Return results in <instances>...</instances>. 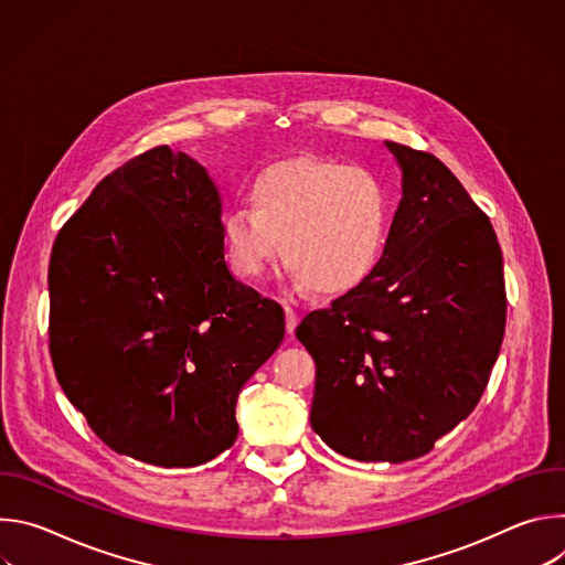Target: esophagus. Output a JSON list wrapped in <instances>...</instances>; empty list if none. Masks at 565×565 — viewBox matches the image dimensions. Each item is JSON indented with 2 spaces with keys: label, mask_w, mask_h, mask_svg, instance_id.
Returning a JSON list of instances; mask_svg holds the SVG:
<instances>
[{
  "label": "esophagus",
  "mask_w": 565,
  "mask_h": 565,
  "mask_svg": "<svg viewBox=\"0 0 565 565\" xmlns=\"http://www.w3.org/2000/svg\"><path fill=\"white\" fill-rule=\"evenodd\" d=\"M297 321H299L297 310H292L290 306H286V331H288V335H292V333H295V329H297Z\"/></svg>",
  "instance_id": "obj_1"
}]
</instances>
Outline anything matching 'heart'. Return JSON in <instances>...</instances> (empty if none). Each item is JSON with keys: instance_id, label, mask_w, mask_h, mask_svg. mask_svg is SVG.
I'll return each instance as SVG.
<instances>
[{"instance_id": "heart-1", "label": "heart", "mask_w": 565, "mask_h": 565, "mask_svg": "<svg viewBox=\"0 0 565 565\" xmlns=\"http://www.w3.org/2000/svg\"><path fill=\"white\" fill-rule=\"evenodd\" d=\"M388 214L386 188L371 170L299 156L255 177L250 205L225 212L223 241L238 277H259L279 253L297 281L340 295L373 273Z\"/></svg>"}]
</instances>
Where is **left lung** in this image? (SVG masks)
<instances>
[{"label":"left lung","mask_w":565,"mask_h":565,"mask_svg":"<svg viewBox=\"0 0 565 565\" xmlns=\"http://www.w3.org/2000/svg\"><path fill=\"white\" fill-rule=\"evenodd\" d=\"M386 147L402 199L384 253L295 331L317 366L310 427L364 462L420 458L476 409L508 312L490 216L434 153Z\"/></svg>","instance_id":"left-lung-1"}]
</instances>
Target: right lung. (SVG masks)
<instances>
[{
	"mask_svg": "<svg viewBox=\"0 0 565 565\" xmlns=\"http://www.w3.org/2000/svg\"><path fill=\"white\" fill-rule=\"evenodd\" d=\"M60 386L116 454L194 467L230 449L236 397L284 340V308L232 277L221 196L153 147L62 225L49 262Z\"/></svg>",
	"mask_w": 565,
	"mask_h": 565,
	"instance_id": "add662e5",
	"label": "right lung"
}]
</instances>
